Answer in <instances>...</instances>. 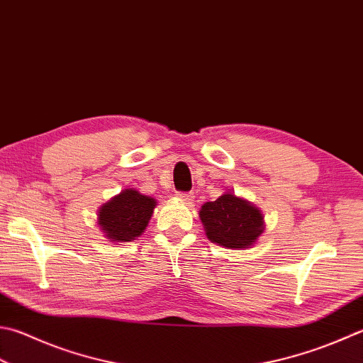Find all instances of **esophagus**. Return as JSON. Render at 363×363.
Segmentation results:
<instances>
[{
    "label": "esophagus",
    "mask_w": 363,
    "mask_h": 363,
    "mask_svg": "<svg viewBox=\"0 0 363 363\" xmlns=\"http://www.w3.org/2000/svg\"><path fill=\"white\" fill-rule=\"evenodd\" d=\"M177 197L189 203V202L194 201V193H182V191H179V193H177Z\"/></svg>",
    "instance_id": "esophagus-1"
}]
</instances>
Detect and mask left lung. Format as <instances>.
<instances>
[{"label": "left lung", "instance_id": "left-lung-1", "mask_svg": "<svg viewBox=\"0 0 363 363\" xmlns=\"http://www.w3.org/2000/svg\"><path fill=\"white\" fill-rule=\"evenodd\" d=\"M208 240L225 248H248L264 232L261 210L234 194H223L201 208Z\"/></svg>", "mask_w": 363, "mask_h": 363}]
</instances>
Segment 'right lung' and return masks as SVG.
I'll return each mask as SVG.
<instances>
[{
  "label": "right lung",
  "instance_id": "obj_1",
  "mask_svg": "<svg viewBox=\"0 0 363 363\" xmlns=\"http://www.w3.org/2000/svg\"><path fill=\"white\" fill-rule=\"evenodd\" d=\"M155 199L135 189H125L99 210V225L113 242H131L145 230Z\"/></svg>",
  "mask_w": 363,
  "mask_h": 363
}]
</instances>
